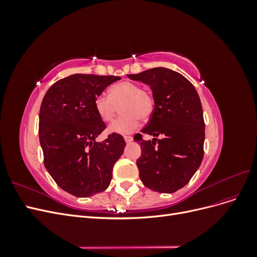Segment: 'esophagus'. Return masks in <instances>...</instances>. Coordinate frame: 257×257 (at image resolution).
<instances>
[{"instance_id": "obj_1", "label": "esophagus", "mask_w": 257, "mask_h": 257, "mask_svg": "<svg viewBox=\"0 0 257 257\" xmlns=\"http://www.w3.org/2000/svg\"><path fill=\"white\" fill-rule=\"evenodd\" d=\"M124 141H125L126 144H130L131 142H133V137H132V136H124Z\"/></svg>"}]
</instances>
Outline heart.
<instances>
[{
    "instance_id": "1",
    "label": "heart",
    "mask_w": 257,
    "mask_h": 257,
    "mask_svg": "<svg viewBox=\"0 0 257 257\" xmlns=\"http://www.w3.org/2000/svg\"><path fill=\"white\" fill-rule=\"evenodd\" d=\"M120 106L123 114L110 124L108 131L114 134L127 135L138 128L139 120L147 121L151 118L155 100L149 90L131 81L114 83L109 89V94L100 93L94 99L95 110L105 122L113 119Z\"/></svg>"
}]
</instances>
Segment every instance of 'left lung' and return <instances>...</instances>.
<instances>
[{"instance_id":"obj_1","label":"left lung","mask_w":257,"mask_h":257,"mask_svg":"<svg viewBox=\"0 0 257 257\" xmlns=\"http://www.w3.org/2000/svg\"><path fill=\"white\" fill-rule=\"evenodd\" d=\"M149 84L154 111L142 133L160 136L144 141L136 134L142 155L136 162L145 186L174 193L188 183L204 158L205 121L198 93L184 76L165 67L127 75Z\"/></svg>"}]
</instances>
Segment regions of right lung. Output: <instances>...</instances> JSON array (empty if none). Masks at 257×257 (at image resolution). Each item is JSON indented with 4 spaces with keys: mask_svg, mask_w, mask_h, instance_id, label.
I'll return each instance as SVG.
<instances>
[{
    "mask_svg": "<svg viewBox=\"0 0 257 257\" xmlns=\"http://www.w3.org/2000/svg\"><path fill=\"white\" fill-rule=\"evenodd\" d=\"M119 79L74 74L53 83L43 98L38 134L44 164L60 188L74 196L89 197L105 191L126 145L114 133L95 142L106 124L95 110L94 99Z\"/></svg>",
    "mask_w": 257,
    "mask_h": 257,
    "instance_id": "obj_1",
    "label": "right lung"
}]
</instances>
